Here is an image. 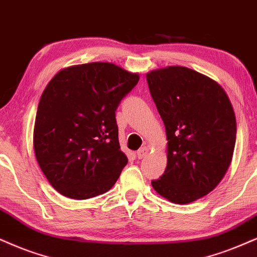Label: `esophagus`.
Masks as SVG:
<instances>
[{"mask_svg": "<svg viewBox=\"0 0 257 257\" xmlns=\"http://www.w3.org/2000/svg\"><path fill=\"white\" fill-rule=\"evenodd\" d=\"M149 153V148L148 147H143L142 149H139V150L137 151V157L141 160V158L145 157Z\"/></svg>", "mask_w": 257, "mask_h": 257, "instance_id": "1", "label": "esophagus"}]
</instances>
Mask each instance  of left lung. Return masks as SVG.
Wrapping results in <instances>:
<instances>
[{
    "label": "left lung",
    "instance_id": "1",
    "mask_svg": "<svg viewBox=\"0 0 257 257\" xmlns=\"http://www.w3.org/2000/svg\"><path fill=\"white\" fill-rule=\"evenodd\" d=\"M166 126L167 168L154 189L174 204H189L221 181L232 160L236 116L223 87L186 66L147 74Z\"/></svg>",
    "mask_w": 257,
    "mask_h": 257
}]
</instances>
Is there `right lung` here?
Masks as SVG:
<instances>
[{
    "label": "right lung",
    "mask_w": 257,
    "mask_h": 257,
    "mask_svg": "<svg viewBox=\"0 0 257 257\" xmlns=\"http://www.w3.org/2000/svg\"><path fill=\"white\" fill-rule=\"evenodd\" d=\"M139 75L108 62L62 69L41 94L33 131L36 158L66 198L84 200L112 188L127 164L115 110Z\"/></svg>",
    "instance_id": "right-lung-1"
}]
</instances>
